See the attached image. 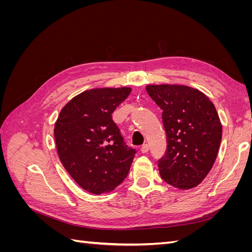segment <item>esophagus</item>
<instances>
[{
  "label": "esophagus",
  "instance_id": "obj_1",
  "mask_svg": "<svg viewBox=\"0 0 252 252\" xmlns=\"http://www.w3.org/2000/svg\"><path fill=\"white\" fill-rule=\"evenodd\" d=\"M148 150H149V146H148V144H144L143 146L141 147V151L143 152V154H146V152H148Z\"/></svg>",
  "mask_w": 252,
  "mask_h": 252
}]
</instances>
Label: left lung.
<instances>
[{"mask_svg": "<svg viewBox=\"0 0 252 252\" xmlns=\"http://www.w3.org/2000/svg\"><path fill=\"white\" fill-rule=\"evenodd\" d=\"M150 97L163 110L167 150L158 159L161 178L190 189L211 170L222 140V124L215 105L202 91L184 85H147Z\"/></svg>", "mask_w": 252, "mask_h": 252, "instance_id": "1", "label": "left lung"}]
</instances>
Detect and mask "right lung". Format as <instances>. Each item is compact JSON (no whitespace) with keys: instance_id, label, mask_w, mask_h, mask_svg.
Returning <instances> with one entry per match:
<instances>
[{"instance_id":"add662e5","label":"right lung","mask_w":252,"mask_h":252,"mask_svg":"<svg viewBox=\"0 0 252 252\" xmlns=\"http://www.w3.org/2000/svg\"><path fill=\"white\" fill-rule=\"evenodd\" d=\"M131 88H94L74 96L55 124L58 155L71 178L86 191H112L125 180L136 150L128 147L111 113Z\"/></svg>"}]
</instances>
